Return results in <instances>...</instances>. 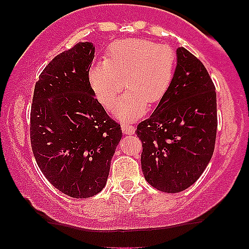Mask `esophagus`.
<instances>
[{
  "mask_svg": "<svg viewBox=\"0 0 249 249\" xmlns=\"http://www.w3.org/2000/svg\"><path fill=\"white\" fill-rule=\"evenodd\" d=\"M122 130L124 133L132 134L134 132V126L133 125L128 124V123H122Z\"/></svg>",
  "mask_w": 249,
  "mask_h": 249,
  "instance_id": "1",
  "label": "esophagus"
}]
</instances>
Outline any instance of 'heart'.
<instances>
[{
	"instance_id": "1",
	"label": "heart",
	"mask_w": 249,
	"mask_h": 249,
	"mask_svg": "<svg viewBox=\"0 0 249 249\" xmlns=\"http://www.w3.org/2000/svg\"><path fill=\"white\" fill-rule=\"evenodd\" d=\"M177 69V53L167 44L148 39L115 42L103 62L91 68L89 81L104 107L115 104L123 89L126 92L117 102L113 113L122 121L142 116L148 104H157L167 95Z\"/></svg>"
}]
</instances>
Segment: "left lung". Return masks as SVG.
<instances>
[{
    "instance_id": "left-lung-1",
    "label": "left lung",
    "mask_w": 249,
    "mask_h": 249,
    "mask_svg": "<svg viewBox=\"0 0 249 249\" xmlns=\"http://www.w3.org/2000/svg\"><path fill=\"white\" fill-rule=\"evenodd\" d=\"M167 95L139 123L142 170L151 186L178 193L201 176L214 152L218 128L216 92L205 65L179 48Z\"/></svg>"
}]
</instances>
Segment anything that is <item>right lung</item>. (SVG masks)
Wrapping results in <instances>:
<instances>
[{"label": "right lung", "instance_id": "add662e5", "mask_svg": "<svg viewBox=\"0 0 249 249\" xmlns=\"http://www.w3.org/2000/svg\"><path fill=\"white\" fill-rule=\"evenodd\" d=\"M95 47L79 42L44 68L34 90L31 150L53 186L82 199L104 188L122 139L121 124L96 99L89 81Z\"/></svg>", "mask_w": 249, "mask_h": 249}]
</instances>
